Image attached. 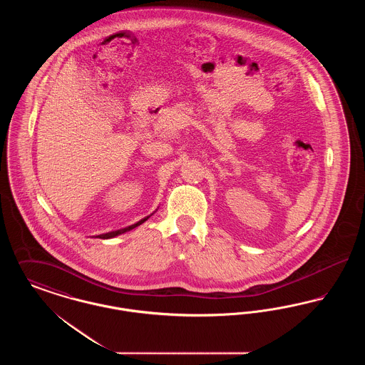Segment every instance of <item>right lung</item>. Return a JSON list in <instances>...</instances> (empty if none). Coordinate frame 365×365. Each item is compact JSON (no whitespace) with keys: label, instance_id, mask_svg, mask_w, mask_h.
I'll return each instance as SVG.
<instances>
[{"label":"right lung","instance_id":"1","mask_svg":"<svg viewBox=\"0 0 365 365\" xmlns=\"http://www.w3.org/2000/svg\"><path fill=\"white\" fill-rule=\"evenodd\" d=\"M148 219H149V216H146L145 219L139 220L138 223H135V225H133V226L125 227V228H122V230H118V231H113V232H108V234H105L104 237H106V238H109V237H116V235H119V234H123V232H125V231H130V230H133V228L138 227L139 225H142L143 222H146Z\"/></svg>","mask_w":365,"mask_h":365}]
</instances>
